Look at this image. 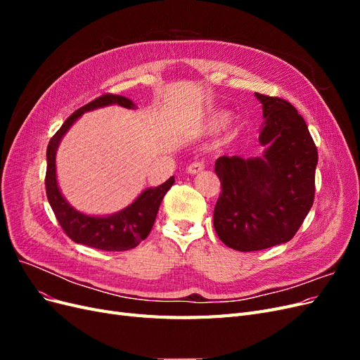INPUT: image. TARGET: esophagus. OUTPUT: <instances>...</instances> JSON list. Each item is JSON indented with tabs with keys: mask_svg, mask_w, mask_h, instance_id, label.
I'll return each mask as SVG.
<instances>
[{
	"mask_svg": "<svg viewBox=\"0 0 360 360\" xmlns=\"http://www.w3.org/2000/svg\"><path fill=\"white\" fill-rule=\"evenodd\" d=\"M204 168H205L204 162H192L191 165L188 167V172H189V174H198V172H201Z\"/></svg>",
	"mask_w": 360,
	"mask_h": 360,
	"instance_id": "34e87169",
	"label": "esophagus"
}]
</instances>
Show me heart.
I'll return each instance as SVG.
<instances>
[{
  "mask_svg": "<svg viewBox=\"0 0 360 360\" xmlns=\"http://www.w3.org/2000/svg\"><path fill=\"white\" fill-rule=\"evenodd\" d=\"M225 122H226V114H216V115H213V118H212L210 126L219 127V126H222Z\"/></svg>",
  "mask_w": 360,
  "mask_h": 360,
  "instance_id": "obj_1",
  "label": "heart"
}]
</instances>
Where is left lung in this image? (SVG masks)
I'll use <instances>...</instances> for the list:
<instances>
[{
  "mask_svg": "<svg viewBox=\"0 0 360 360\" xmlns=\"http://www.w3.org/2000/svg\"><path fill=\"white\" fill-rule=\"evenodd\" d=\"M266 118L263 158L221 156L214 172L222 192L214 205L217 237L240 252L287 243L311 210L317 147L303 117L281 97L255 93Z\"/></svg>",
  "mask_w": 360,
  "mask_h": 360,
  "instance_id": "left-lung-1",
  "label": "left lung"
}]
</instances>
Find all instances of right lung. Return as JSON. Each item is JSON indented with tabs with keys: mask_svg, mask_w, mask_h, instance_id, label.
Masks as SVG:
<instances>
[{
	"mask_svg": "<svg viewBox=\"0 0 360 360\" xmlns=\"http://www.w3.org/2000/svg\"><path fill=\"white\" fill-rule=\"evenodd\" d=\"M120 105L127 110H134L135 103L123 96H117L112 93H105L76 110L64 124L57 130L48 144L46 150V197L52 207L53 214L60 222L63 231L66 233L73 242L96 248L101 250H114L122 252L136 248L141 242L147 238L151 228L156 221V214L159 205L169 191L174 183V177H169L165 183L158 188L146 189L139 197L126 207L124 210L118 212L108 217L86 216L84 213L76 212L73 207L63 198V195L57 184L56 174V153L61 138L68 132L69 127L78 120L85 111L96 110L106 105Z\"/></svg>",
	"mask_w": 360,
	"mask_h": 360,
	"instance_id": "1",
	"label": "right lung"
}]
</instances>
